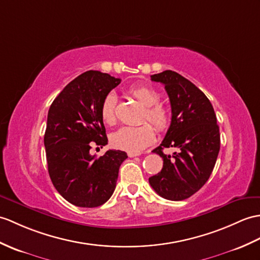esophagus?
Masks as SVG:
<instances>
[{
  "mask_svg": "<svg viewBox=\"0 0 260 260\" xmlns=\"http://www.w3.org/2000/svg\"><path fill=\"white\" fill-rule=\"evenodd\" d=\"M127 155H128V157H136V156H140L141 154H140V153H133V152H128V153H127Z\"/></svg>",
  "mask_w": 260,
  "mask_h": 260,
  "instance_id": "1",
  "label": "esophagus"
}]
</instances>
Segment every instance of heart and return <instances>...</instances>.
<instances>
[{"label":"heart","instance_id":"b5f03b06","mask_svg":"<svg viewBox=\"0 0 260 260\" xmlns=\"http://www.w3.org/2000/svg\"><path fill=\"white\" fill-rule=\"evenodd\" d=\"M129 94L145 107L144 120H149L155 128L162 132L171 125L172 113L166 105L159 103L160 94L147 84H137L129 88ZM101 117L106 125L116 123V98L110 93L105 96L101 105ZM155 131L153 126L144 123L137 126H123L111 135V143L114 147L138 153L153 143Z\"/></svg>","mask_w":260,"mask_h":260}]
</instances>
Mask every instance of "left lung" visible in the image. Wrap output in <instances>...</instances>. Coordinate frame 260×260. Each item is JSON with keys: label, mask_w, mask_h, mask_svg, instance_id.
Listing matches in <instances>:
<instances>
[{"label": "left lung", "mask_w": 260, "mask_h": 260, "mask_svg": "<svg viewBox=\"0 0 260 260\" xmlns=\"http://www.w3.org/2000/svg\"><path fill=\"white\" fill-rule=\"evenodd\" d=\"M150 80L165 86L172 107V122L165 138L153 153L162 158L161 171L149 177V185L162 198L184 201L207 182L220 148V134L212 103L190 81L174 71ZM176 147L173 156L162 149Z\"/></svg>", "instance_id": "8db88e82"}]
</instances>
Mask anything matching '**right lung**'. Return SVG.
Returning a JSON list of instances; mask_svg holds the SVG:
<instances>
[{"mask_svg": "<svg viewBox=\"0 0 260 260\" xmlns=\"http://www.w3.org/2000/svg\"><path fill=\"white\" fill-rule=\"evenodd\" d=\"M119 83L110 74L87 71L69 83L48 110L44 135L48 174L56 190L75 206L93 208L106 203L115 190L119 166L127 158L116 149L99 158L89 154L93 144H107L101 105Z\"/></svg>", "mask_w": 260, "mask_h": 260, "instance_id": "obj_1", "label": "right lung"}]
</instances>
